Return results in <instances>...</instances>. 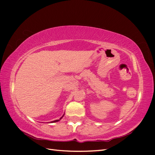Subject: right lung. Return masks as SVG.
Returning <instances> with one entry per match:
<instances>
[{"mask_svg": "<svg viewBox=\"0 0 155 155\" xmlns=\"http://www.w3.org/2000/svg\"><path fill=\"white\" fill-rule=\"evenodd\" d=\"M62 117H63V116H62ZM62 117H61V118H60V119H59V120H54V121H52V122H51V123H55V122H58V121H59V120H60L61 119V118H62Z\"/></svg>", "mask_w": 155, "mask_h": 155, "instance_id": "obj_1", "label": "right lung"}]
</instances>
